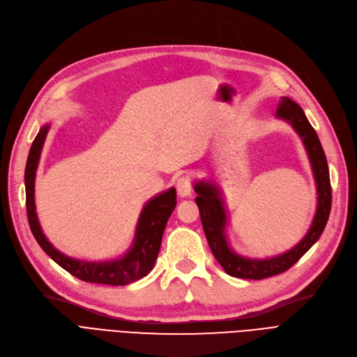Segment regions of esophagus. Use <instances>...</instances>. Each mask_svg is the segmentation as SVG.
Segmentation results:
<instances>
[{
    "label": "esophagus",
    "mask_w": 357,
    "mask_h": 357,
    "mask_svg": "<svg viewBox=\"0 0 357 357\" xmlns=\"http://www.w3.org/2000/svg\"><path fill=\"white\" fill-rule=\"evenodd\" d=\"M176 189H177V193L180 197H188L192 195V190H193V184H192V180L190 177L188 176H181L176 180Z\"/></svg>",
    "instance_id": "34e87169"
}]
</instances>
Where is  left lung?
Listing matches in <instances>:
<instances>
[{
	"label": "left lung",
	"instance_id": "obj_1",
	"mask_svg": "<svg viewBox=\"0 0 357 357\" xmlns=\"http://www.w3.org/2000/svg\"><path fill=\"white\" fill-rule=\"evenodd\" d=\"M276 117L291 123L299 135L312 165L314 178L317 184V212L307 235L289 251L270 259H248L236 254L228 244L225 234L227 211L224 200L220 197V189L213 181H196L195 192L197 193L196 205L200 212L203 231L208 238L209 247L218 263L222 266L229 276L241 279L260 280L270 276H276L291 268L305 252H307L324 231L331 211V184L328 164L321 146L315 129L308 122L303 110L287 97H282Z\"/></svg>",
	"mask_w": 357,
	"mask_h": 357
}]
</instances>
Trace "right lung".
Returning <instances> with one entry per match:
<instances>
[{
  "mask_svg": "<svg viewBox=\"0 0 357 357\" xmlns=\"http://www.w3.org/2000/svg\"><path fill=\"white\" fill-rule=\"evenodd\" d=\"M47 130L49 125H45L36 135L29 152L24 172L26 209L33 236H35L42 250L50 259L65 268L68 273H71L84 282L125 286L142 279L154 267V263L158 257L167 220L172 216L177 205L176 189H168L167 192L160 193L158 196L146 202L138 219L133 244L121 259L109 261H82L68 257L47 241L40 228L35 205L36 169Z\"/></svg>",
  "mask_w": 357,
  "mask_h": 357,
  "instance_id": "right-lung-1",
  "label": "right lung"
}]
</instances>
